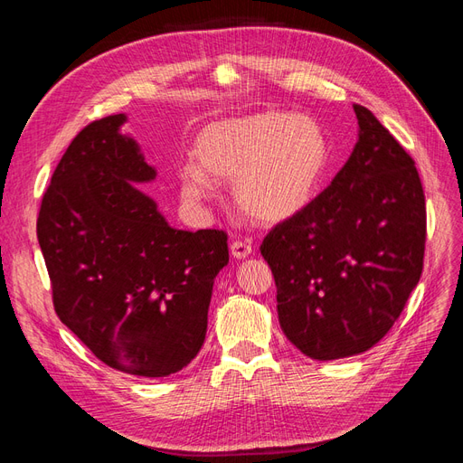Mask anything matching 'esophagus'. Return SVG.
<instances>
[{
    "label": "esophagus",
    "instance_id": "1",
    "mask_svg": "<svg viewBox=\"0 0 463 463\" xmlns=\"http://www.w3.org/2000/svg\"><path fill=\"white\" fill-rule=\"evenodd\" d=\"M250 253H253V247H250L249 241L235 240L232 243V255H233V259H247Z\"/></svg>",
    "mask_w": 463,
    "mask_h": 463
}]
</instances>
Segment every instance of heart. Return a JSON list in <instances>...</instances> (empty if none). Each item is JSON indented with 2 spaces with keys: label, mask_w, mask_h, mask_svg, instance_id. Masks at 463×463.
Wrapping results in <instances>:
<instances>
[{
  "label": "heart",
  "mask_w": 463,
  "mask_h": 463,
  "mask_svg": "<svg viewBox=\"0 0 463 463\" xmlns=\"http://www.w3.org/2000/svg\"><path fill=\"white\" fill-rule=\"evenodd\" d=\"M194 162L179 167V191L191 204L213 194V181H232L235 206L257 223L276 226L313 203L326 175L330 145L318 121L289 111L208 123L194 138Z\"/></svg>",
  "instance_id": "b5f03b06"
}]
</instances>
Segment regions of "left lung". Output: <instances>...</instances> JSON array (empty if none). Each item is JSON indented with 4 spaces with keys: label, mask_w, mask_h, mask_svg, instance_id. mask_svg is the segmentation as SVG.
<instances>
[{
    "label": "left lung",
    "mask_w": 463,
    "mask_h": 463,
    "mask_svg": "<svg viewBox=\"0 0 463 463\" xmlns=\"http://www.w3.org/2000/svg\"><path fill=\"white\" fill-rule=\"evenodd\" d=\"M332 184L264 237L278 320L301 354L352 357L381 342L423 272L427 213L415 162L373 111Z\"/></svg>",
    "instance_id": "1"
}]
</instances>
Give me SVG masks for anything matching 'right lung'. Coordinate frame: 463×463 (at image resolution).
Masks as SVG:
<instances>
[{
  "label": "right lung",
  "instance_id": "add662e5",
  "mask_svg": "<svg viewBox=\"0 0 463 463\" xmlns=\"http://www.w3.org/2000/svg\"><path fill=\"white\" fill-rule=\"evenodd\" d=\"M128 116L87 125L44 193L38 243L60 320L108 367L158 378L187 367L204 344L208 305L228 264L222 230H175L148 194L156 170Z\"/></svg>",
  "mask_w": 463,
  "mask_h": 463
}]
</instances>
